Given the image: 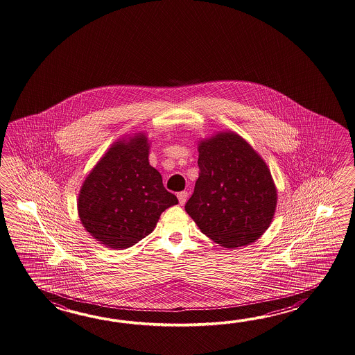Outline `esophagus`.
<instances>
[{
    "mask_svg": "<svg viewBox=\"0 0 355 355\" xmlns=\"http://www.w3.org/2000/svg\"><path fill=\"white\" fill-rule=\"evenodd\" d=\"M188 191H180V193H178V199H179V203L182 205V204H185L187 202V199H188Z\"/></svg>",
    "mask_w": 355,
    "mask_h": 355,
    "instance_id": "esophagus-1",
    "label": "esophagus"
}]
</instances>
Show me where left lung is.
I'll use <instances>...</instances> for the list:
<instances>
[{"label":"left lung","mask_w":355,"mask_h":355,"mask_svg":"<svg viewBox=\"0 0 355 355\" xmlns=\"http://www.w3.org/2000/svg\"><path fill=\"white\" fill-rule=\"evenodd\" d=\"M198 151L199 178L185 211L223 248L257 241L277 207V189L264 159L232 132L205 139Z\"/></svg>","instance_id":"obj_1"}]
</instances>
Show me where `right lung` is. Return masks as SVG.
I'll list each match as a JSON object with an SVG mask.
<instances>
[{
  "instance_id": "right-lung-1",
  "label": "right lung",
  "mask_w": 355,
  "mask_h": 355,
  "mask_svg": "<svg viewBox=\"0 0 355 355\" xmlns=\"http://www.w3.org/2000/svg\"><path fill=\"white\" fill-rule=\"evenodd\" d=\"M144 135L113 144L83 181L78 216L86 231L112 249H128L151 234L161 213L179 203L148 162Z\"/></svg>"
}]
</instances>
